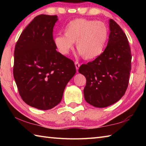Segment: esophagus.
Returning <instances> with one entry per match:
<instances>
[{
    "label": "esophagus",
    "instance_id": "1",
    "mask_svg": "<svg viewBox=\"0 0 146 146\" xmlns=\"http://www.w3.org/2000/svg\"><path fill=\"white\" fill-rule=\"evenodd\" d=\"M75 67H76V71H78V68H79V67H80V63H78V61H76L75 63Z\"/></svg>",
    "mask_w": 146,
    "mask_h": 146
}]
</instances>
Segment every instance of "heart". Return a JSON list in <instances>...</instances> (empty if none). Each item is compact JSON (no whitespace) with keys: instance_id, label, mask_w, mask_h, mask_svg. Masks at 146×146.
Listing matches in <instances>:
<instances>
[{"instance_id":"obj_1","label":"heart","mask_w":146,"mask_h":146,"mask_svg":"<svg viewBox=\"0 0 146 146\" xmlns=\"http://www.w3.org/2000/svg\"><path fill=\"white\" fill-rule=\"evenodd\" d=\"M108 30L102 22L79 18L70 21L64 29V36L55 37L58 51L67 55L76 42L77 50L85 60H93L103 52Z\"/></svg>"}]
</instances>
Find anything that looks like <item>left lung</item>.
I'll return each mask as SVG.
<instances>
[{"label":"left lung","mask_w":146,"mask_h":146,"mask_svg":"<svg viewBox=\"0 0 146 146\" xmlns=\"http://www.w3.org/2000/svg\"><path fill=\"white\" fill-rule=\"evenodd\" d=\"M110 35L106 48L78 71L86 80L83 90L86 102L104 108L116 103L125 94L131 70V51L127 38L113 19L109 21Z\"/></svg>","instance_id":"left-lung-1"}]
</instances>
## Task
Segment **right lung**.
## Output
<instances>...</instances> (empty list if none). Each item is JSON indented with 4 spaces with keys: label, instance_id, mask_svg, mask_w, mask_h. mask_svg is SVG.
<instances>
[{
    "label": "right lung",
    "instance_id": "add662e5",
    "mask_svg": "<svg viewBox=\"0 0 146 146\" xmlns=\"http://www.w3.org/2000/svg\"><path fill=\"white\" fill-rule=\"evenodd\" d=\"M57 17L34 18L15 46L13 74L19 95L29 106L43 110L60 104L76 73L73 60L56 51L52 32Z\"/></svg>",
    "mask_w": 146,
    "mask_h": 146
}]
</instances>
